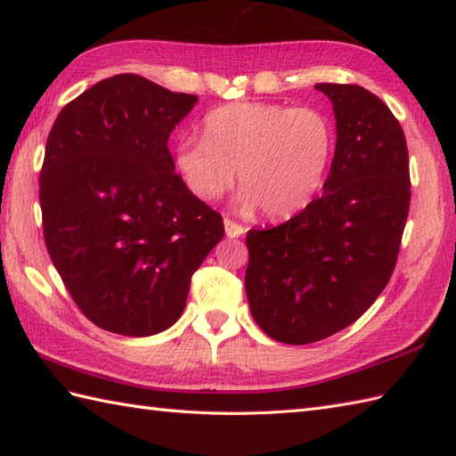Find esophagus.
<instances>
[{"instance_id":"obj_1","label":"esophagus","mask_w":456,"mask_h":456,"mask_svg":"<svg viewBox=\"0 0 456 456\" xmlns=\"http://www.w3.org/2000/svg\"><path fill=\"white\" fill-rule=\"evenodd\" d=\"M224 225H225V235L229 239H237V237L242 235V232H245V227L235 224V221H231V219H225Z\"/></svg>"}]
</instances>
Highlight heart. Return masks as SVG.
Segmentation results:
<instances>
[{"mask_svg": "<svg viewBox=\"0 0 456 456\" xmlns=\"http://www.w3.org/2000/svg\"><path fill=\"white\" fill-rule=\"evenodd\" d=\"M334 145V126L319 109L232 102L206 116L204 137L180 140L175 161L186 188L204 202L229 192L237 171L240 211L289 217L319 194Z\"/></svg>", "mask_w": 456, "mask_h": 456, "instance_id": "obj_1", "label": "heart"}]
</instances>
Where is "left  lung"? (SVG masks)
<instances>
[{
    "instance_id": "8db88e82",
    "label": "left lung",
    "mask_w": 456,
    "mask_h": 456,
    "mask_svg": "<svg viewBox=\"0 0 456 456\" xmlns=\"http://www.w3.org/2000/svg\"><path fill=\"white\" fill-rule=\"evenodd\" d=\"M314 89L336 118L322 196L285 224L247 235L250 313L291 346L344 330L375 303L393 276L410 208L408 147L395 114L359 85Z\"/></svg>"
}]
</instances>
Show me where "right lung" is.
<instances>
[{
  "mask_svg": "<svg viewBox=\"0 0 456 456\" xmlns=\"http://www.w3.org/2000/svg\"><path fill=\"white\" fill-rule=\"evenodd\" d=\"M196 94L135 73L102 79L61 109L40 171L42 229L81 313L143 338L184 311L192 273L224 219L175 173L168 135Z\"/></svg>",
  "mask_w": 456,
  "mask_h": 456,
  "instance_id": "obj_1",
  "label": "right lung"
}]
</instances>
